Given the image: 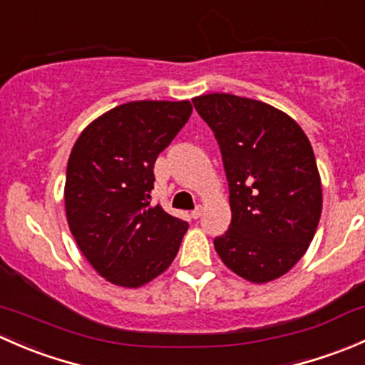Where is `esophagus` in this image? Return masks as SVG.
I'll use <instances>...</instances> for the list:
<instances>
[{"label": "esophagus", "mask_w": 365, "mask_h": 365, "mask_svg": "<svg viewBox=\"0 0 365 365\" xmlns=\"http://www.w3.org/2000/svg\"><path fill=\"white\" fill-rule=\"evenodd\" d=\"M190 215H192V219H200V217L203 215V206H197L196 210H192V213H190Z\"/></svg>", "instance_id": "34e87169"}]
</instances>
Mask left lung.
Wrapping results in <instances>:
<instances>
[{
  "label": "left lung",
  "instance_id": "obj_1",
  "mask_svg": "<svg viewBox=\"0 0 365 365\" xmlns=\"http://www.w3.org/2000/svg\"><path fill=\"white\" fill-rule=\"evenodd\" d=\"M219 141L230 182L231 224L213 245L231 272L254 284L288 274L307 252L323 190L312 146L281 109L231 93L192 98Z\"/></svg>",
  "mask_w": 365,
  "mask_h": 365
}]
</instances>
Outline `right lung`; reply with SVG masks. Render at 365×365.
Wrapping results in <instances>:
<instances>
[{"label":"right lung","instance_id":"right-lung-1","mask_svg":"<svg viewBox=\"0 0 365 365\" xmlns=\"http://www.w3.org/2000/svg\"><path fill=\"white\" fill-rule=\"evenodd\" d=\"M192 113L189 101H135L95 118L67 164L65 213L77 247L98 275L138 289L178 254L185 220L150 205L157 157Z\"/></svg>","mask_w":365,"mask_h":365}]
</instances>
